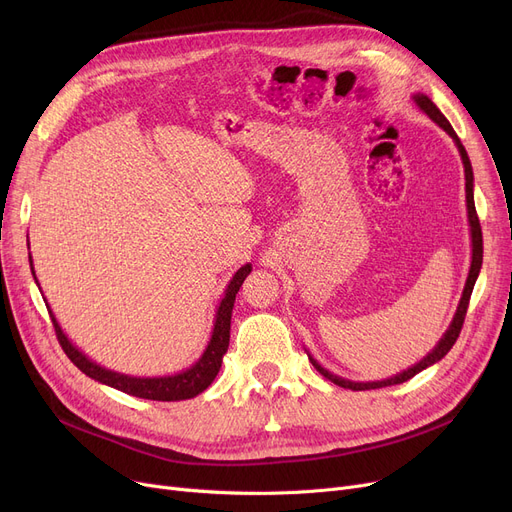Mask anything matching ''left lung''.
I'll return each instance as SVG.
<instances>
[{
  "label": "left lung",
  "mask_w": 512,
  "mask_h": 512,
  "mask_svg": "<svg viewBox=\"0 0 512 512\" xmlns=\"http://www.w3.org/2000/svg\"><path fill=\"white\" fill-rule=\"evenodd\" d=\"M413 101L415 105L419 107V110L429 118L434 120L448 137L454 141L456 149H459L461 153V159H463V168H465V199H467V218H469V230H471V267H469V276H467V282H465V288H463V294H461V301H459V307H456V313L450 321L448 330L444 332V336L438 340V344L429 351L419 363H415L413 367L400 371L396 375H392V378H386V380H380V382H353V380H344L340 378V375L328 371L326 367H321L309 353V361L313 363V367L324 375L326 380L334 382L336 386L340 388H348V390H375V388H386V386H394V384H402L411 380L413 375H417L419 371L427 369L429 365L438 363L440 359H444L448 355L450 348L454 346L456 338H459L461 334V328H463V321H465V315H467V307H469V299H471V292H473V286H475V280L479 276V270H481V261H483V240H481V226H479V220H477V211H475V199H473V168H471V161H469V155L461 143V139L456 137V132L452 130L450 122L444 118V114L438 110L436 103L429 99L427 95L423 93H415L413 95Z\"/></svg>",
  "instance_id": "obj_1"
}]
</instances>
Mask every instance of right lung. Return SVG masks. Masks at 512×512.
I'll use <instances>...</instances> for the list:
<instances>
[{
	"instance_id": "right-lung-1",
	"label": "right lung",
	"mask_w": 512,
	"mask_h": 512,
	"mask_svg": "<svg viewBox=\"0 0 512 512\" xmlns=\"http://www.w3.org/2000/svg\"><path fill=\"white\" fill-rule=\"evenodd\" d=\"M31 261V272L33 278L39 286V280L35 276V267H33V257L29 255ZM251 263L242 265L240 270L232 276V280L228 282L226 290H224V297L218 305V311H215V319H213V330H211V338L205 346L203 355L180 373L174 375H159V378H137V375H128V373H120V371H112V369H105L99 363H95L93 359H89L83 351H78V348L72 344V340L64 334L62 326L58 324L56 315L51 313V307L47 305V311L51 315L53 321V328H56L58 340L64 348V353L68 355V359L83 371L89 378H93L99 384H105L110 388H116L120 392L132 394L137 398H147V400H186V398H195L197 394H201L203 390H207L211 386V382L215 380V375H218L220 367H222V359L228 351V344H230V319H232V307L236 301V294L245 282V278L251 274Z\"/></svg>"
}]
</instances>
